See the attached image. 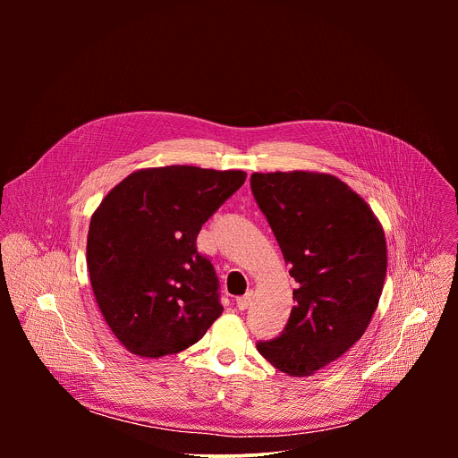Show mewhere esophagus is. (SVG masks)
Masks as SVG:
<instances>
[{"instance_id": "esophagus-1", "label": "esophagus", "mask_w": 458, "mask_h": 458, "mask_svg": "<svg viewBox=\"0 0 458 458\" xmlns=\"http://www.w3.org/2000/svg\"><path fill=\"white\" fill-rule=\"evenodd\" d=\"M251 297H253V293H251V292H250V293H246V295H242V297H239V299H237V302H235V304H237V308H239V310H246V308L250 306V302H251Z\"/></svg>"}]
</instances>
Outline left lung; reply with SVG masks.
<instances>
[{
  "label": "left lung",
  "instance_id": "left-lung-1",
  "mask_svg": "<svg viewBox=\"0 0 458 458\" xmlns=\"http://www.w3.org/2000/svg\"><path fill=\"white\" fill-rule=\"evenodd\" d=\"M251 191L299 283L284 332L257 350L288 375H313L364 335L378 306L387 268L382 225L332 174L255 172Z\"/></svg>",
  "mask_w": 458,
  "mask_h": 458
}]
</instances>
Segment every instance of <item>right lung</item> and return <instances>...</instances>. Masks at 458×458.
<instances>
[{
  "label": "right lung",
  "instance_id": "obj_1",
  "mask_svg": "<svg viewBox=\"0 0 458 458\" xmlns=\"http://www.w3.org/2000/svg\"><path fill=\"white\" fill-rule=\"evenodd\" d=\"M242 170L141 168L115 184L89 226L96 302L117 341L159 359L198 343L223 313L210 260L198 251L208 217L242 186Z\"/></svg>",
  "mask_w": 458,
  "mask_h": 458
}]
</instances>
